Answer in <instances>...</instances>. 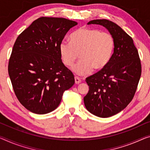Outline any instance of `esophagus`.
<instances>
[{
    "label": "esophagus",
    "mask_w": 150,
    "mask_h": 150,
    "mask_svg": "<svg viewBox=\"0 0 150 150\" xmlns=\"http://www.w3.org/2000/svg\"><path fill=\"white\" fill-rule=\"evenodd\" d=\"M74 79H75V83H76V84H80V83L81 82V80H80V78H78V77H77V76H75Z\"/></svg>",
    "instance_id": "34e87169"
}]
</instances>
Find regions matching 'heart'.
Wrapping results in <instances>:
<instances>
[{
	"mask_svg": "<svg viewBox=\"0 0 150 150\" xmlns=\"http://www.w3.org/2000/svg\"><path fill=\"white\" fill-rule=\"evenodd\" d=\"M70 43L62 41L59 52L64 65L70 67L79 57L80 59L72 68L78 76L88 74L93 70L99 71L109 64L114 51V38L110 33L100 30L82 27L70 38Z\"/></svg>",
	"mask_w": 150,
	"mask_h": 150,
	"instance_id": "1",
	"label": "heart"
}]
</instances>
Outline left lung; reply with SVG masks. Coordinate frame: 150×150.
Here are the masks:
<instances>
[{"label":"left lung","instance_id":"8db88e82","mask_svg":"<svg viewBox=\"0 0 150 150\" xmlns=\"http://www.w3.org/2000/svg\"><path fill=\"white\" fill-rule=\"evenodd\" d=\"M100 25L114 38L115 47L109 64L86 78L88 93L84 97L86 109L95 116L107 118L119 113L132 100L142 74V66L132 38L119 25L107 19L87 25Z\"/></svg>","mask_w":150,"mask_h":150}]
</instances>
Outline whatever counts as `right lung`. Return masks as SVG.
I'll return each instance as SVG.
<instances>
[{
  "mask_svg": "<svg viewBox=\"0 0 150 150\" xmlns=\"http://www.w3.org/2000/svg\"><path fill=\"white\" fill-rule=\"evenodd\" d=\"M77 25L64 18L40 17L16 40L8 75L18 100L29 111L43 115L54 110L64 92L74 84L72 72L62 61L59 45Z\"/></svg>",
  "mask_w": 150,
  "mask_h": 150,
  "instance_id": "1",
  "label": "right lung"
}]
</instances>
